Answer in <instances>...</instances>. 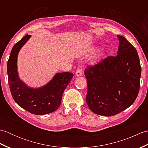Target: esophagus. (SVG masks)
<instances>
[{
    "label": "esophagus",
    "mask_w": 148,
    "mask_h": 148,
    "mask_svg": "<svg viewBox=\"0 0 148 148\" xmlns=\"http://www.w3.org/2000/svg\"><path fill=\"white\" fill-rule=\"evenodd\" d=\"M76 76L77 77H80L83 76V73H82V70L80 69H78L77 70L76 72Z\"/></svg>",
    "instance_id": "esophagus-1"
}]
</instances>
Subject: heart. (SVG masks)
<instances>
[{"label":"heart","instance_id":"b5f03b06","mask_svg":"<svg viewBox=\"0 0 148 148\" xmlns=\"http://www.w3.org/2000/svg\"><path fill=\"white\" fill-rule=\"evenodd\" d=\"M97 49L95 48H93V49H92V51H93V52H94V51H97Z\"/></svg>","mask_w":148,"mask_h":148}]
</instances>
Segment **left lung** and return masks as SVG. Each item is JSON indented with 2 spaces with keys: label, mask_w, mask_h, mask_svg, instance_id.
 I'll return each mask as SVG.
<instances>
[{
  "label": "left lung",
  "mask_w": 148,
  "mask_h": 148,
  "mask_svg": "<svg viewBox=\"0 0 148 148\" xmlns=\"http://www.w3.org/2000/svg\"><path fill=\"white\" fill-rule=\"evenodd\" d=\"M116 56H108L85 69L86 101L97 114L111 116L132 104L140 88L141 67L136 48L121 36Z\"/></svg>",
  "instance_id": "8db88e82"
}]
</instances>
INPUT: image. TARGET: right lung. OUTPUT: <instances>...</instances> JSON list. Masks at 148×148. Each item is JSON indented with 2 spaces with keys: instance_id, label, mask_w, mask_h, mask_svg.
Returning <instances> with one entry per match:
<instances>
[{
  "instance_id": "1",
  "label": "right lung",
  "mask_w": 148,
  "mask_h": 148,
  "mask_svg": "<svg viewBox=\"0 0 148 148\" xmlns=\"http://www.w3.org/2000/svg\"><path fill=\"white\" fill-rule=\"evenodd\" d=\"M30 37L27 34L11 50L8 62V83L12 98L19 106L34 114H46L58 109L63 93L74 74L72 72L56 73L51 80L41 87L34 88L27 86L19 77L17 60L21 48Z\"/></svg>"
}]
</instances>
